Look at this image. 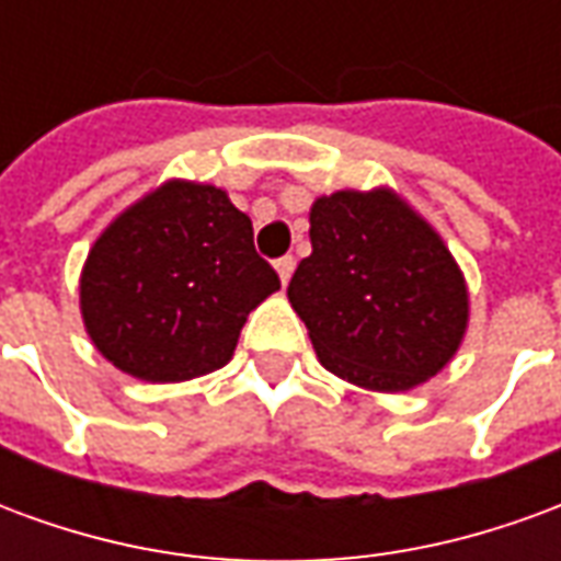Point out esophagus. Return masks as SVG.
<instances>
[{
    "instance_id": "esophagus-1",
    "label": "esophagus",
    "mask_w": 561,
    "mask_h": 561,
    "mask_svg": "<svg viewBox=\"0 0 561 561\" xmlns=\"http://www.w3.org/2000/svg\"><path fill=\"white\" fill-rule=\"evenodd\" d=\"M276 273H279L282 285H288V279H291V273H294V257L291 255L279 257V261H276Z\"/></svg>"
}]
</instances>
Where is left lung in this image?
<instances>
[{"instance_id": "8db88e82", "label": "left lung", "mask_w": 561, "mask_h": 561, "mask_svg": "<svg viewBox=\"0 0 561 561\" xmlns=\"http://www.w3.org/2000/svg\"><path fill=\"white\" fill-rule=\"evenodd\" d=\"M309 240L288 300L328 373L402 393L454 360L469 328L466 276L405 197L388 185L316 197Z\"/></svg>"}]
</instances>
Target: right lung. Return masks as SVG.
Returning a JSON list of instances; mask_svg holds the SVG:
<instances>
[{
    "label": "right lung",
    "mask_w": 561,
    "mask_h": 561,
    "mask_svg": "<svg viewBox=\"0 0 561 561\" xmlns=\"http://www.w3.org/2000/svg\"><path fill=\"white\" fill-rule=\"evenodd\" d=\"M279 276L225 188L168 180L116 216L80 273L92 345L126 376L173 385L228 364Z\"/></svg>",
    "instance_id": "obj_1"
}]
</instances>
